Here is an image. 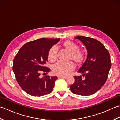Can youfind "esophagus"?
Here are the masks:
<instances>
[{
	"mask_svg": "<svg viewBox=\"0 0 120 120\" xmlns=\"http://www.w3.org/2000/svg\"><path fill=\"white\" fill-rule=\"evenodd\" d=\"M58 78H67V76H59Z\"/></svg>",
	"mask_w": 120,
	"mask_h": 120,
	"instance_id": "1",
	"label": "esophagus"
}]
</instances>
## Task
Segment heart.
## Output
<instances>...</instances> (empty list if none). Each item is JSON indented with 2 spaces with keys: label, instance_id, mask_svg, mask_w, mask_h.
Returning a JSON list of instances; mask_svg holds the SVG:
<instances>
[{
  "label": "heart",
  "instance_id": "obj_1",
  "mask_svg": "<svg viewBox=\"0 0 120 120\" xmlns=\"http://www.w3.org/2000/svg\"><path fill=\"white\" fill-rule=\"evenodd\" d=\"M63 48L69 52L68 61H71L75 66L80 65L82 63L85 54L82 51L79 50L78 44L72 41L67 40L63 43ZM47 58L50 62H54L57 58V48L52 46L48 50ZM74 69V65L71 62H58L52 67V72L56 75L59 76L67 75Z\"/></svg>",
  "mask_w": 120,
  "mask_h": 120
}]
</instances>
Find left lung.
I'll return each mask as SVG.
<instances>
[{
	"instance_id": "obj_1",
	"label": "left lung",
	"mask_w": 120,
	"mask_h": 120,
	"mask_svg": "<svg viewBox=\"0 0 120 120\" xmlns=\"http://www.w3.org/2000/svg\"><path fill=\"white\" fill-rule=\"evenodd\" d=\"M87 49V58L77 71L81 76H75V82L70 86L72 93L88 96L98 91L106 82L111 68L110 56L108 50L99 41L91 38L77 36Z\"/></svg>"
}]
</instances>
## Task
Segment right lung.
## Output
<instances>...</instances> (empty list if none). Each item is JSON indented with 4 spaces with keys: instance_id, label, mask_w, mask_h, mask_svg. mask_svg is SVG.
Returning <instances> with one entry per match:
<instances>
[{
    "instance_id": "1",
    "label": "right lung",
    "mask_w": 120,
    "mask_h": 120,
    "mask_svg": "<svg viewBox=\"0 0 120 120\" xmlns=\"http://www.w3.org/2000/svg\"><path fill=\"white\" fill-rule=\"evenodd\" d=\"M60 39H42L28 42L20 48L13 60V71L19 86L25 92L34 96L50 93L57 76L40 77L41 73L47 74L50 68L45 67L48 50Z\"/></svg>"
}]
</instances>
